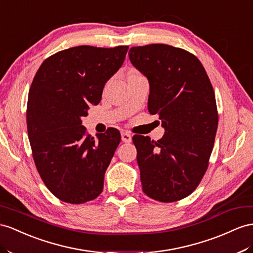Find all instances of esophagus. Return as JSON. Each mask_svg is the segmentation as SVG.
<instances>
[{
	"mask_svg": "<svg viewBox=\"0 0 253 253\" xmlns=\"http://www.w3.org/2000/svg\"><path fill=\"white\" fill-rule=\"evenodd\" d=\"M121 138H122V141L125 142V143H129V142H131V134L127 131H122Z\"/></svg>",
	"mask_w": 253,
	"mask_h": 253,
	"instance_id": "1",
	"label": "esophagus"
}]
</instances>
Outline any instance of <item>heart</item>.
Instances as JSON below:
<instances>
[{"label":"heart","instance_id":"b5f03b06","mask_svg":"<svg viewBox=\"0 0 253 253\" xmlns=\"http://www.w3.org/2000/svg\"><path fill=\"white\" fill-rule=\"evenodd\" d=\"M142 76L143 75H142L139 70L131 69L127 75V80H130V79H133V78H138V77H142Z\"/></svg>","mask_w":253,"mask_h":253}]
</instances>
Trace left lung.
<instances>
[{
    "mask_svg": "<svg viewBox=\"0 0 253 253\" xmlns=\"http://www.w3.org/2000/svg\"><path fill=\"white\" fill-rule=\"evenodd\" d=\"M129 59L150 82L148 112L166 132L154 141L134 134L143 191L160 202L196 190L210 165L218 127L215 93L198 57L165 43L132 47Z\"/></svg>",
    "mask_w": 253,
    "mask_h": 253,
    "instance_id": "1",
    "label": "left lung"
}]
</instances>
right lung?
Listing matches in <instances>:
<instances>
[{
	"instance_id": "1",
	"label": "right lung",
	"mask_w": 253,
	"mask_h": 253,
	"mask_svg": "<svg viewBox=\"0 0 253 253\" xmlns=\"http://www.w3.org/2000/svg\"><path fill=\"white\" fill-rule=\"evenodd\" d=\"M128 46H78L47 57L31 84L27 127L32 155L43 184L63 202L96 199L121 133L108 128L90 137L81 118L101 100L105 83L123 62Z\"/></svg>"
}]
</instances>
